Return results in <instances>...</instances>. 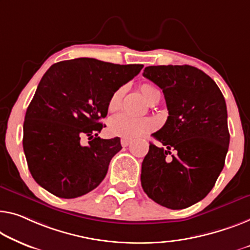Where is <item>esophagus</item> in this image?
Wrapping results in <instances>:
<instances>
[{
    "instance_id": "1",
    "label": "esophagus",
    "mask_w": 250,
    "mask_h": 250,
    "mask_svg": "<svg viewBox=\"0 0 250 250\" xmlns=\"http://www.w3.org/2000/svg\"><path fill=\"white\" fill-rule=\"evenodd\" d=\"M130 143H131V140L126 139V138H122V139H121V146L122 147H128Z\"/></svg>"
}]
</instances>
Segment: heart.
Wrapping results in <instances>:
<instances>
[{"label": "heart", "mask_w": 250, "mask_h": 250, "mask_svg": "<svg viewBox=\"0 0 250 250\" xmlns=\"http://www.w3.org/2000/svg\"><path fill=\"white\" fill-rule=\"evenodd\" d=\"M141 93L144 98L150 102L152 98L156 94H158V91L150 84H143L141 85ZM125 94V88L120 87L117 91L112 93L110 96L109 102H107V110L110 112L117 111L121 105L122 98ZM155 128V124L151 119L148 118H135L126 113H120L114 115L110 121V131L112 135L126 138V139H133L144 133L150 131Z\"/></svg>", "instance_id": "heart-1"}]
</instances>
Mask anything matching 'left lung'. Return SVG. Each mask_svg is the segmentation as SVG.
Segmentation results:
<instances>
[{
    "instance_id": "left-lung-1",
    "label": "left lung",
    "mask_w": 250,
    "mask_h": 250,
    "mask_svg": "<svg viewBox=\"0 0 250 250\" xmlns=\"http://www.w3.org/2000/svg\"><path fill=\"white\" fill-rule=\"evenodd\" d=\"M143 75L163 89L168 118L152 137L141 165V186L173 210L193 206L213 188L225 166L230 135L220 88L189 65L148 66Z\"/></svg>"
}]
</instances>
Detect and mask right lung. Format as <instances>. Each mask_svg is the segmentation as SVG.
Listing matches in <instances>:
<instances>
[{"mask_svg":"<svg viewBox=\"0 0 250 250\" xmlns=\"http://www.w3.org/2000/svg\"><path fill=\"white\" fill-rule=\"evenodd\" d=\"M144 65H119L94 58L59 62L44 73L23 124V150L32 177L62 199L82 196L104 180L120 138L98 135L114 91ZM89 137L84 146L81 138Z\"/></svg>","mask_w":250,"mask_h":250,"instance_id":"right-lung-1","label":"right lung"}]
</instances>
